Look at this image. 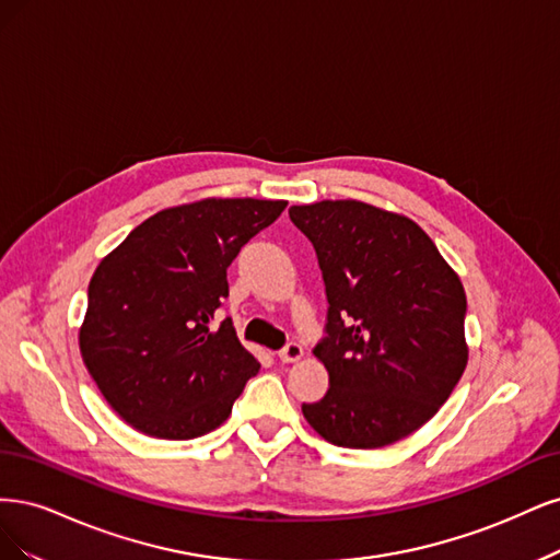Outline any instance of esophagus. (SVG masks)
<instances>
[{"label":"esophagus","instance_id":"34e87169","mask_svg":"<svg viewBox=\"0 0 560 560\" xmlns=\"http://www.w3.org/2000/svg\"><path fill=\"white\" fill-rule=\"evenodd\" d=\"M304 355L302 347L295 345V341H291V345H285L281 351H279V360L281 363H298V360Z\"/></svg>","mask_w":560,"mask_h":560}]
</instances>
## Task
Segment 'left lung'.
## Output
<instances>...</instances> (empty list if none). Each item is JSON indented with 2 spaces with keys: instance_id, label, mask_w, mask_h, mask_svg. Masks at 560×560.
Returning a JSON list of instances; mask_svg holds the SVG:
<instances>
[{
  "instance_id": "8db88e82",
  "label": "left lung",
  "mask_w": 560,
  "mask_h": 560,
  "mask_svg": "<svg viewBox=\"0 0 560 560\" xmlns=\"http://www.w3.org/2000/svg\"><path fill=\"white\" fill-rule=\"evenodd\" d=\"M316 248L328 295V337L316 358L326 398L302 405L323 440L382 448L425 425L467 365L460 277L402 213L358 200L291 207Z\"/></svg>"
}]
</instances>
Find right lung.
I'll return each instance as SVG.
<instances>
[{"label":"right lung","mask_w":560,"mask_h":560,"mask_svg":"<svg viewBox=\"0 0 560 560\" xmlns=\"http://www.w3.org/2000/svg\"><path fill=\"white\" fill-rule=\"evenodd\" d=\"M285 200L207 197L153 213L97 265L79 328L83 363L135 430L192 440L219 428L260 363L225 318L228 267Z\"/></svg>","instance_id":"obj_1"}]
</instances>
